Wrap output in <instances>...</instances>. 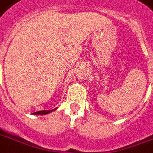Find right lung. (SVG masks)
I'll return each instance as SVG.
<instances>
[{"instance_id":"1","label":"right lung","mask_w":153,"mask_h":153,"mask_svg":"<svg viewBox=\"0 0 153 153\" xmlns=\"http://www.w3.org/2000/svg\"><path fill=\"white\" fill-rule=\"evenodd\" d=\"M56 109H57V108H55V109H52V110H41V111H37L33 113L32 114H36V115H44V114H50L51 112H52L53 110H55Z\"/></svg>"}]
</instances>
